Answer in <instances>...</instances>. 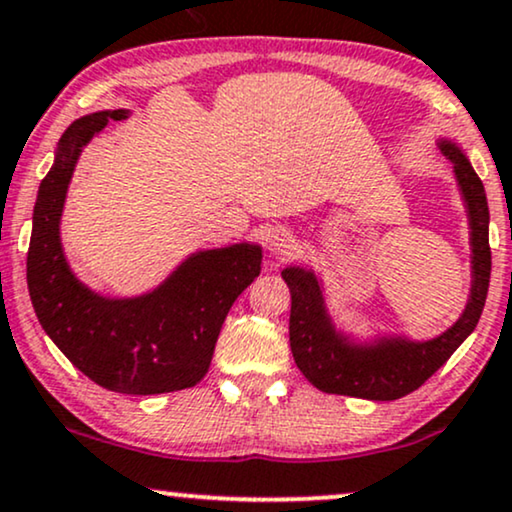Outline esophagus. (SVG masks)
Wrapping results in <instances>:
<instances>
[{
	"label": "esophagus",
	"mask_w": 512,
	"mask_h": 512,
	"mask_svg": "<svg viewBox=\"0 0 512 512\" xmlns=\"http://www.w3.org/2000/svg\"><path fill=\"white\" fill-rule=\"evenodd\" d=\"M268 251L275 258H287L292 256V251L296 249V239L289 230H273L268 235Z\"/></svg>",
	"instance_id": "1"
}]
</instances>
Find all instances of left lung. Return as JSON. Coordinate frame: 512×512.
<instances>
[{"label":"left lung","instance_id":"1","mask_svg":"<svg viewBox=\"0 0 512 512\" xmlns=\"http://www.w3.org/2000/svg\"><path fill=\"white\" fill-rule=\"evenodd\" d=\"M441 151L453 163L460 192L468 204L472 244V289L463 315L451 330L430 342L382 339L377 344H351L334 330L325 311L318 277L304 268H285L292 313H289V346L294 361L313 387L325 394L356 396L370 401H396L422 387L468 339L482 315L489 292V206L482 180L472 170L468 156L456 144L441 142Z\"/></svg>","mask_w":512,"mask_h":512}]
</instances>
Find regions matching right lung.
<instances>
[{
  "instance_id": "1",
  "label": "right lung",
  "mask_w": 512,
  "mask_h": 512,
  "mask_svg": "<svg viewBox=\"0 0 512 512\" xmlns=\"http://www.w3.org/2000/svg\"><path fill=\"white\" fill-rule=\"evenodd\" d=\"M123 118V109L99 111L63 132L37 192L28 289L44 332L82 375L118 394L151 396L194 387L206 375L227 311L261 273V249L199 251L159 289L135 299H106L75 280L59 239L68 182L82 147Z\"/></svg>"
}]
</instances>
